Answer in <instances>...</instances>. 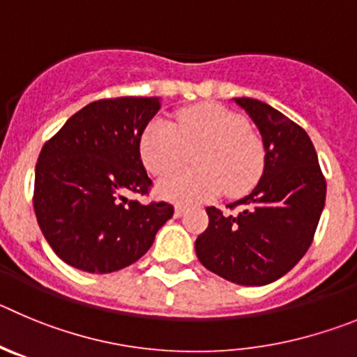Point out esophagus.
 Returning <instances> with one entry per match:
<instances>
[{"label": "esophagus", "instance_id": "34e87169", "mask_svg": "<svg viewBox=\"0 0 357 357\" xmlns=\"http://www.w3.org/2000/svg\"><path fill=\"white\" fill-rule=\"evenodd\" d=\"M185 208H188L185 205H175V218H181L185 212Z\"/></svg>", "mask_w": 357, "mask_h": 357}]
</instances>
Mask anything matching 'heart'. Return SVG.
<instances>
[{
    "instance_id": "heart-1",
    "label": "heart",
    "mask_w": 357,
    "mask_h": 357,
    "mask_svg": "<svg viewBox=\"0 0 357 357\" xmlns=\"http://www.w3.org/2000/svg\"><path fill=\"white\" fill-rule=\"evenodd\" d=\"M192 157L195 169L159 182V195L173 202L237 196L253 188L264 169V145L243 116L218 104H200L176 114L173 123L155 119L139 138V157L152 175L162 176Z\"/></svg>"
}]
</instances>
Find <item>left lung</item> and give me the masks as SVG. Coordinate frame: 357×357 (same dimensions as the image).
I'll list each match as a JSON object with an SVG mask.
<instances>
[{"label":"left lung","instance_id":"obj_1","mask_svg":"<svg viewBox=\"0 0 357 357\" xmlns=\"http://www.w3.org/2000/svg\"><path fill=\"white\" fill-rule=\"evenodd\" d=\"M266 150L264 173L248 196L230 204L237 214L207 207L208 227L196 238V257L218 276L261 287L285 276L315 235L326 178L306 130L261 100L238 97Z\"/></svg>","mask_w":357,"mask_h":357}]
</instances>
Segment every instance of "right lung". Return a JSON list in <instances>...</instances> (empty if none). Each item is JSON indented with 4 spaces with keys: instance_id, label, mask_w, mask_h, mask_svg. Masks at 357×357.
I'll use <instances>...</instances> for the list:
<instances>
[{
    "instance_id": "add662e5",
    "label": "right lung",
    "mask_w": 357,
    "mask_h": 357,
    "mask_svg": "<svg viewBox=\"0 0 357 357\" xmlns=\"http://www.w3.org/2000/svg\"><path fill=\"white\" fill-rule=\"evenodd\" d=\"M159 97H119L90 102L72 114L42 146L35 168L33 207L52 251L84 273L130 266L153 244L173 205H145L126 192L152 185L139 157V138Z\"/></svg>"
}]
</instances>
